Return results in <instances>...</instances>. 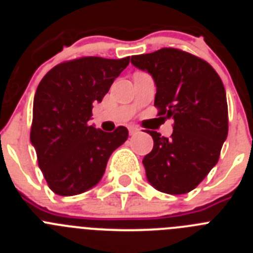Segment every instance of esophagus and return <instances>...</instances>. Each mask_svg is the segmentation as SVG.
Listing matches in <instances>:
<instances>
[{"label": "esophagus", "instance_id": "obj_1", "mask_svg": "<svg viewBox=\"0 0 253 253\" xmlns=\"http://www.w3.org/2000/svg\"><path fill=\"white\" fill-rule=\"evenodd\" d=\"M128 129H129V133H130L131 135H133V134H137L138 131H139V128L135 126V125H129Z\"/></svg>", "mask_w": 253, "mask_h": 253}]
</instances>
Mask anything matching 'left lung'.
I'll list each match as a JSON object with an SVG mask.
<instances>
[{
    "instance_id": "8db88e82",
    "label": "left lung",
    "mask_w": 253,
    "mask_h": 253,
    "mask_svg": "<svg viewBox=\"0 0 253 253\" xmlns=\"http://www.w3.org/2000/svg\"><path fill=\"white\" fill-rule=\"evenodd\" d=\"M131 64L153 78L154 106L172 119L171 138L148 131L153 149L143 158L147 180L172 195L195 189L216 165L228 135L224 86L205 60L173 48L133 55Z\"/></svg>"
}]
</instances>
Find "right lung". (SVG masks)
<instances>
[{
  "label": "right lung",
  "instance_id": "add662e5",
  "mask_svg": "<svg viewBox=\"0 0 253 253\" xmlns=\"http://www.w3.org/2000/svg\"><path fill=\"white\" fill-rule=\"evenodd\" d=\"M129 64V57H86L51 68L34 97L30 142L51 191L77 195L99 184L109 157L128 139V129L106 133L88 124L93 104L101 102Z\"/></svg>",
  "mask_w": 253,
  "mask_h": 253
}]
</instances>
